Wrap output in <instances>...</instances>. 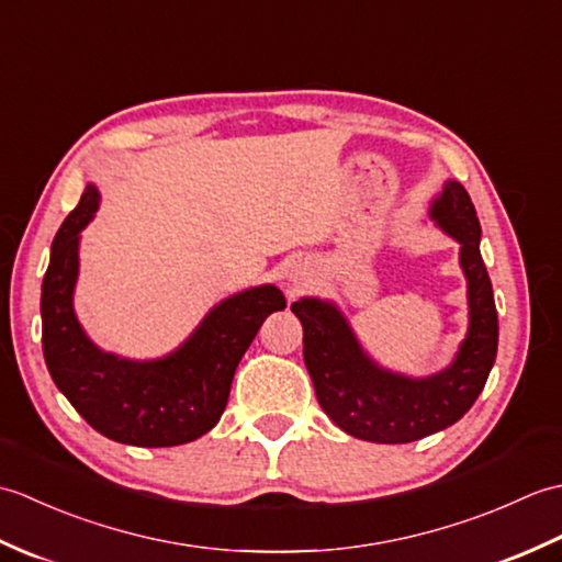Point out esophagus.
Returning a JSON list of instances; mask_svg holds the SVG:
<instances>
[{
	"label": "esophagus",
	"instance_id": "obj_1",
	"mask_svg": "<svg viewBox=\"0 0 562 562\" xmlns=\"http://www.w3.org/2000/svg\"><path fill=\"white\" fill-rule=\"evenodd\" d=\"M290 280L296 284V280H300V278H296V274H290Z\"/></svg>",
	"mask_w": 562,
	"mask_h": 562
}]
</instances>
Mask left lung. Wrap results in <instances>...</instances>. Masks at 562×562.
<instances>
[{
    "label": "left lung",
    "instance_id": "obj_1",
    "mask_svg": "<svg viewBox=\"0 0 562 562\" xmlns=\"http://www.w3.org/2000/svg\"><path fill=\"white\" fill-rule=\"evenodd\" d=\"M429 220L459 248L469 296V330L453 362L429 376H405L376 364L340 308L302 296L292 304L304 328V364L321 408L342 432L376 445H405L447 429L469 413L497 355L493 284L481 256V224L459 181H447L429 205Z\"/></svg>",
    "mask_w": 562,
    "mask_h": 562
}]
</instances>
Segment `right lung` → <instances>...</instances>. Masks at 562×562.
I'll return each mask as SVG.
<instances>
[{
    "mask_svg": "<svg viewBox=\"0 0 562 562\" xmlns=\"http://www.w3.org/2000/svg\"><path fill=\"white\" fill-rule=\"evenodd\" d=\"M87 183L53 241L43 278V355L55 386L97 432L133 447H176L220 423L232 379L258 328L288 306L274 284L226 296L169 355L127 360L101 350L75 314L79 238L99 210Z\"/></svg>",
    "mask_w": 562,
    "mask_h": 562,
    "instance_id": "obj_1",
    "label": "right lung"
}]
</instances>
